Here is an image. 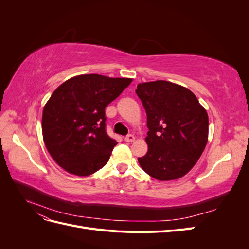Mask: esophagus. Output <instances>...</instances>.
Returning a JSON list of instances; mask_svg holds the SVG:
<instances>
[{"instance_id":"1","label":"esophagus","mask_w":249,"mask_h":249,"mask_svg":"<svg viewBox=\"0 0 249 249\" xmlns=\"http://www.w3.org/2000/svg\"><path fill=\"white\" fill-rule=\"evenodd\" d=\"M134 140H135V136H134V135H132V134L126 135V136L124 137V141L125 142H133Z\"/></svg>"}]
</instances>
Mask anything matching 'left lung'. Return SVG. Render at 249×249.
I'll list each match as a JSON object with an SVG mask.
<instances>
[{"mask_svg": "<svg viewBox=\"0 0 249 249\" xmlns=\"http://www.w3.org/2000/svg\"><path fill=\"white\" fill-rule=\"evenodd\" d=\"M136 93L147 116L148 150L141 168L159 180L184 177L208 142V113L186 87L168 81L140 83Z\"/></svg>", "mask_w": 249, "mask_h": 249, "instance_id": "1", "label": "left lung"}]
</instances>
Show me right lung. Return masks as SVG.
Instances as JSON below:
<instances>
[{
  "mask_svg": "<svg viewBox=\"0 0 249 249\" xmlns=\"http://www.w3.org/2000/svg\"><path fill=\"white\" fill-rule=\"evenodd\" d=\"M132 79L81 74L60 85L42 112L47 149L60 167L86 177L104 167L117 144L106 132L105 108Z\"/></svg>",
  "mask_w": 249,
  "mask_h": 249,
  "instance_id": "1",
  "label": "right lung"
}]
</instances>
